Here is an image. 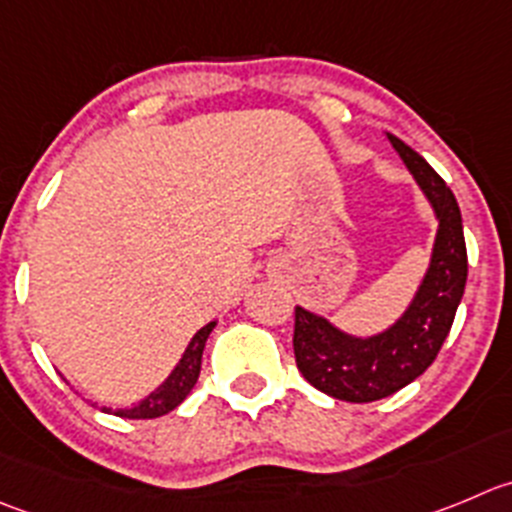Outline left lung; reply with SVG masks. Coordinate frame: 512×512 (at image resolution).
<instances>
[{
  "instance_id": "8db88e82",
  "label": "left lung",
  "mask_w": 512,
  "mask_h": 512,
  "mask_svg": "<svg viewBox=\"0 0 512 512\" xmlns=\"http://www.w3.org/2000/svg\"><path fill=\"white\" fill-rule=\"evenodd\" d=\"M387 138L425 191L440 226L420 291L387 332L369 339L349 337L324 316L296 306V367L319 392L344 402H374L415 382L450 334L467 281V248L455 196L420 153L392 133Z\"/></svg>"
}]
</instances>
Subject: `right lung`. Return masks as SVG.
Here are the masks:
<instances>
[{
	"label": "right lung",
	"instance_id": "obj_1",
	"mask_svg": "<svg viewBox=\"0 0 512 512\" xmlns=\"http://www.w3.org/2000/svg\"><path fill=\"white\" fill-rule=\"evenodd\" d=\"M213 326H216V321L203 326L201 332L191 339V344H188L186 354H183V359L178 362V367L170 372V377L165 379L155 392H150L143 402H138V405L130 407V410H118L115 415L128 417V420H155V417H163L168 415L170 410H175V407L191 394V389L196 387L198 374H201L203 347H206V339L208 334L213 332Z\"/></svg>",
	"mask_w": 512,
	"mask_h": 512
}]
</instances>
